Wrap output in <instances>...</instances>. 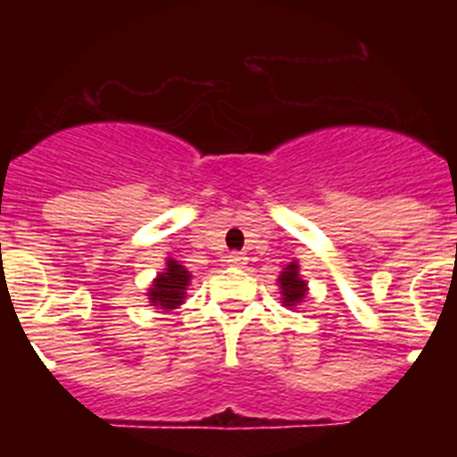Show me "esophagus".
Listing matches in <instances>:
<instances>
[{
	"label": "esophagus",
	"mask_w": 457,
	"mask_h": 457,
	"mask_svg": "<svg viewBox=\"0 0 457 457\" xmlns=\"http://www.w3.org/2000/svg\"><path fill=\"white\" fill-rule=\"evenodd\" d=\"M226 263L231 265V268H245V265H247V256H245V253H228V256H226Z\"/></svg>",
	"instance_id": "34e87169"
}]
</instances>
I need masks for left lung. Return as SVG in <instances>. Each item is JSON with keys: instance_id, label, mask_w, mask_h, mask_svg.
I'll return each instance as SVG.
<instances>
[{"instance_id": "left-lung-1", "label": "left lung", "mask_w": 457, "mask_h": 457, "mask_svg": "<svg viewBox=\"0 0 457 457\" xmlns=\"http://www.w3.org/2000/svg\"><path fill=\"white\" fill-rule=\"evenodd\" d=\"M277 284L278 293H281V304L286 309H297L306 300V295H309V284H306V278H302L297 261H293V263H288L281 270Z\"/></svg>"}]
</instances>
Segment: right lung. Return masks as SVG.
<instances>
[{
  "label": "right lung",
  "mask_w": 457,
  "mask_h": 457,
  "mask_svg": "<svg viewBox=\"0 0 457 457\" xmlns=\"http://www.w3.org/2000/svg\"><path fill=\"white\" fill-rule=\"evenodd\" d=\"M167 268L162 272H157V277L153 278L151 288L146 293L148 304L155 306V309L162 311H173L179 309L180 304L187 297V286L192 274L187 272L185 265H180L179 261L167 258Z\"/></svg>",
  "instance_id": "obj_1"
}]
</instances>
